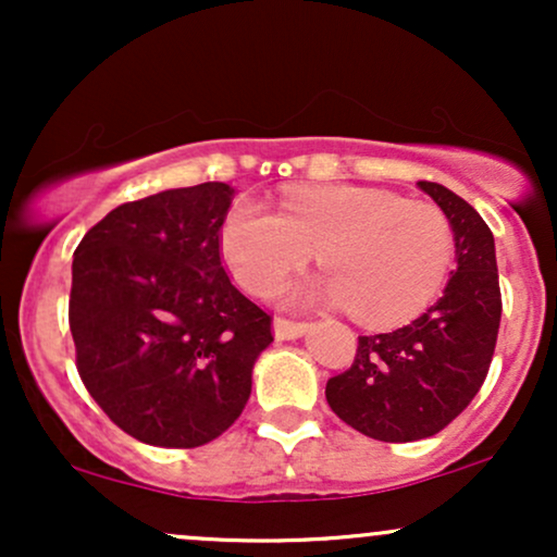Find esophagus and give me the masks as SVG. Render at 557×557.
<instances>
[{"instance_id": "esophagus-1", "label": "esophagus", "mask_w": 557, "mask_h": 557, "mask_svg": "<svg viewBox=\"0 0 557 557\" xmlns=\"http://www.w3.org/2000/svg\"><path fill=\"white\" fill-rule=\"evenodd\" d=\"M272 330H274V337H277V341H296V337L309 332V324H306V322H290V319H280L277 317V319H274Z\"/></svg>"}]
</instances>
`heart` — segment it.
<instances>
[{"instance_id":"1","label":"heart","mask_w":557,"mask_h":557,"mask_svg":"<svg viewBox=\"0 0 557 557\" xmlns=\"http://www.w3.org/2000/svg\"><path fill=\"white\" fill-rule=\"evenodd\" d=\"M220 246L251 293H270L317 251L327 272L285 287L280 300L348 306L367 327L419 317L453 264V233L437 209L343 183L293 190L280 212L238 201L222 222Z\"/></svg>"}]
</instances>
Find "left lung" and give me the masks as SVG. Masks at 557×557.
I'll return each mask as SVG.
<instances>
[{
  "mask_svg": "<svg viewBox=\"0 0 557 557\" xmlns=\"http://www.w3.org/2000/svg\"><path fill=\"white\" fill-rule=\"evenodd\" d=\"M419 190L443 209L456 240V272L443 296L406 327L361 335L350 369L327 380L345 424L382 443H413L445 430L487 376L500 327L495 238L471 203L440 183Z\"/></svg>",
  "mask_w": 557,
  "mask_h": 557,
  "instance_id": "8db88e82",
  "label": "left lung"
}]
</instances>
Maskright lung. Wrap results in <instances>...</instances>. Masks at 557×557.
Here are the masks:
<instances>
[{
	"instance_id": "right-lung-1",
	"label": "right lung",
	"mask_w": 557,
	"mask_h": 557,
	"mask_svg": "<svg viewBox=\"0 0 557 557\" xmlns=\"http://www.w3.org/2000/svg\"><path fill=\"white\" fill-rule=\"evenodd\" d=\"M235 188L201 183L112 209L73 253L83 385L157 447L212 443L240 417L272 319L230 283L220 230Z\"/></svg>"
}]
</instances>
